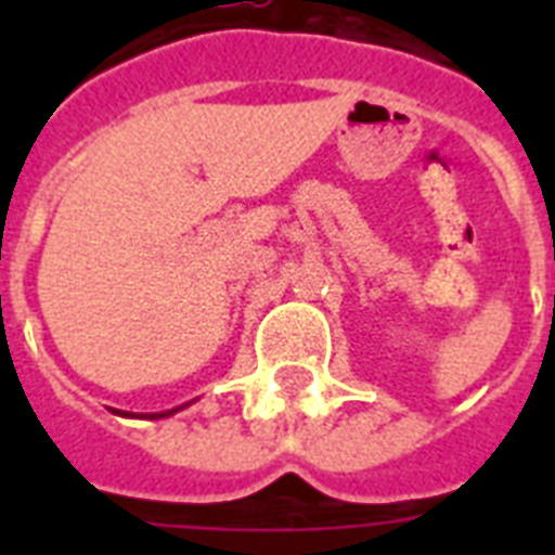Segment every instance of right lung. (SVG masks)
<instances>
[{"mask_svg": "<svg viewBox=\"0 0 555 555\" xmlns=\"http://www.w3.org/2000/svg\"><path fill=\"white\" fill-rule=\"evenodd\" d=\"M172 412H178V409H172ZM172 412H160V414H146V417H150V421H155V417H167V414H172Z\"/></svg>", "mask_w": 555, "mask_h": 555, "instance_id": "1", "label": "right lung"}]
</instances>
